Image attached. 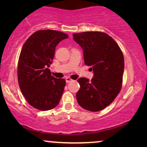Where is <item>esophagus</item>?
I'll return each instance as SVG.
<instances>
[{
    "label": "esophagus",
    "mask_w": 147,
    "mask_h": 147,
    "mask_svg": "<svg viewBox=\"0 0 147 147\" xmlns=\"http://www.w3.org/2000/svg\"><path fill=\"white\" fill-rule=\"evenodd\" d=\"M65 81H66V83H69V82H73V80H71L70 78H66Z\"/></svg>",
    "instance_id": "34e87169"
}]
</instances>
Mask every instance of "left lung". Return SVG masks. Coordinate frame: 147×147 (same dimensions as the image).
<instances>
[{
	"label": "left lung",
	"instance_id": "8db88e82",
	"mask_svg": "<svg viewBox=\"0 0 147 147\" xmlns=\"http://www.w3.org/2000/svg\"><path fill=\"white\" fill-rule=\"evenodd\" d=\"M73 39L82 47L84 63L91 66L94 76L78 80L80 85L76 94L79 105L98 112L109 106L121 90L124 61L122 52L112 38L98 31L74 33Z\"/></svg>",
	"mask_w": 147,
	"mask_h": 147
}]
</instances>
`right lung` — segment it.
<instances>
[{"label": "right lung", "mask_w": 147, "mask_h": 147, "mask_svg": "<svg viewBox=\"0 0 147 147\" xmlns=\"http://www.w3.org/2000/svg\"><path fill=\"white\" fill-rule=\"evenodd\" d=\"M67 34L54 30L36 31L25 41L18 63V82L29 104L39 110H49L59 104L65 86L64 79L51 76L48 67L55 47Z\"/></svg>", "instance_id": "add662e5"}]
</instances>
